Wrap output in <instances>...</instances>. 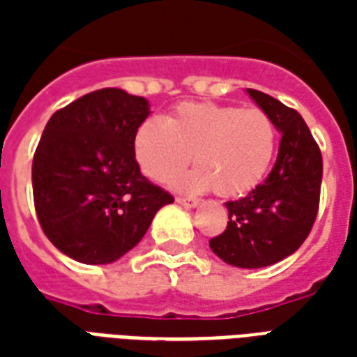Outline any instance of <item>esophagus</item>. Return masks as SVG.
Instances as JSON below:
<instances>
[{
    "mask_svg": "<svg viewBox=\"0 0 357 357\" xmlns=\"http://www.w3.org/2000/svg\"><path fill=\"white\" fill-rule=\"evenodd\" d=\"M176 204H179V206H183V207H189V209H195V207L198 206V202L190 200V198H183V196L176 198Z\"/></svg>",
    "mask_w": 357,
    "mask_h": 357,
    "instance_id": "obj_1",
    "label": "esophagus"
}]
</instances>
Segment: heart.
Here are the masks:
<instances>
[{
	"mask_svg": "<svg viewBox=\"0 0 357 357\" xmlns=\"http://www.w3.org/2000/svg\"><path fill=\"white\" fill-rule=\"evenodd\" d=\"M278 131L261 109L217 103H181L167 119H146L133 137L140 170L153 181L176 179L179 189L231 198L255 189L271 168Z\"/></svg>",
	"mask_w": 357,
	"mask_h": 357,
	"instance_id": "b5f03b06",
	"label": "heart"
}]
</instances>
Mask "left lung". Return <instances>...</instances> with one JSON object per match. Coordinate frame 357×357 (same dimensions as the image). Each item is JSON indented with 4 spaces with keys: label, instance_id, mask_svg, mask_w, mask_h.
Segmentation results:
<instances>
[{
    "label": "left lung",
    "instance_id": "1",
    "mask_svg": "<svg viewBox=\"0 0 357 357\" xmlns=\"http://www.w3.org/2000/svg\"><path fill=\"white\" fill-rule=\"evenodd\" d=\"M246 94L271 116L282 140L268 178L248 196L226 204L228 228L209 246L228 265L261 268L294 254L310 235L319 209L322 155L294 109L254 89Z\"/></svg>",
    "mask_w": 357,
    "mask_h": 357
}]
</instances>
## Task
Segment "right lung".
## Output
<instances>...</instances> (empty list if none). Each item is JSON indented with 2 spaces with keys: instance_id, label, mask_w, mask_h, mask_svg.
Instances as JSON below:
<instances>
[{
  "instance_id": "obj_1",
  "label": "right lung",
  "mask_w": 357,
  "mask_h": 357,
  "mask_svg": "<svg viewBox=\"0 0 357 357\" xmlns=\"http://www.w3.org/2000/svg\"><path fill=\"white\" fill-rule=\"evenodd\" d=\"M148 116L146 98L102 89L47 120L33 157L35 209L46 237L72 259H120L174 202L135 159V131Z\"/></svg>"
}]
</instances>
